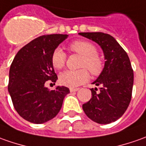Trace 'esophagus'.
Wrapping results in <instances>:
<instances>
[{"label":"esophagus","instance_id":"esophagus-1","mask_svg":"<svg viewBox=\"0 0 146 146\" xmlns=\"http://www.w3.org/2000/svg\"><path fill=\"white\" fill-rule=\"evenodd\" d=\"M69 90H70L71 93H73V92H77V91H78L79 89H78V88H70Z\"/></svg>","mask_w":146,"mask_h":146}]
</instances>
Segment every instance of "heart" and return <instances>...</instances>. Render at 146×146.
Segmentation results:
<instances>
[{"instance_id":"1","label":"heart","mask_w":146,"mask_h":146,"mask_svg":"<svg viewBox=\"0 0 146 146\" xmlns=\"http://www.w3.org/2000/svg\"><path fill=\"white\" fill-rule=\"evenodd\" d=\"M70 49L82 56L80 63L81 68H86L94 75H98L102 69V60L99 57L97 48L94 44L86 40H76L69 45ZM52 66L56 69H62L65 65L66 54L60 48H56L52 54ZM90 79V75L85 69L79 70H67L59 77L60 84L68 87H77L84 84Z\"/></svg>"}]
</instances>
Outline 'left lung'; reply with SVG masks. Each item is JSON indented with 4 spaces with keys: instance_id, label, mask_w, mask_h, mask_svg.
<instances>
[{
    "instance_id": "1",
    "label": "left lung",
    "mask_w": 146,
    "mask_h": 146,
    "mask_svg": "<svg viewBox=\"0 0 146 146\" xmlns=\"http://www.w3.org/2000/svg\"><path fill=\"white\" fill-rule=\"evenodd\" d=\"M102 48L105 65L97 80L98 89H90L92 98L82 105L87 117L98 124H110L119 119L126 111L131 101L133 71L126 52L114 37L107 33H79Z\"/></svg>"
}]
</instances>
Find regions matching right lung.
Wrapping results in <instances>:
<instances>
[{
	"label": "right lung",
	"instance_id": "right-lung-1",
	"mask_svg": "<svg viewBox=\"0 0 146 146\" xmlns=\"http://www.w3.org/2000/svg\"><path fill=\"white\" fill-rule=\"evenodd\" d=\"M67 34L39 36L21 48L9 69L8 90L16 111L28 121L42 124L55 117L69 90L56 86L50 90L46 81L57 80L52 64V54Z\"/></svg>",
	"mask_w": 146,
	"mask_h": 146
}]
</instances>
